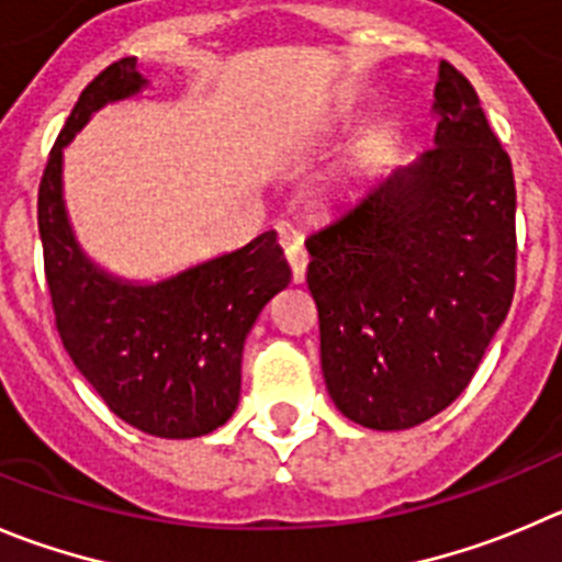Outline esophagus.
Segmentation results:
<instances>
[{"label": "esophagus", "instance_id": "34e87169", "mask_svg": "<svg viewBox=\"0 0 562 562\" xmlns=\"http://www.w3.org/2000/svg\"><path fill=\"white\" fill-rule=\"evenodd\" d=\"M285 257H288V266H291V277L293 282H305V271H307V251L302 249L299 240H291L285 244Z\"/></svg>", "mask_w": 562, "mask_h": 562}]
</instances>
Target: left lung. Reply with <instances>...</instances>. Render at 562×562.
<instances>
[{"label":"left lung","mask_w":562,"mask_h":562,"mask_svg":"<svg viewBox=\"0 0 562 562\" xmlns=\"http://www.w3.org/2000/svg\"><path fill=\"white\" fill-rule=\"evenodd\" d=\"M435 146L307 235L322 371L369 429L447 411L516 291V180L474 86L440 63Z\"/></svg>","instance_id":"left-lung-1"}]
</instances>
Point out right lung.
<instances>
[{
    "label": "right lung",
    "instance_id": "add662e5",
    "mask_svg": "<svg viewBox=\"0 0 562 562\" xmlns=\"http://www.w3.org/2000/svg\"><path fill=\"white\" fill-rule=\"evenodd\" d=\"M144 86L135 57L110 63L52 146L38 188L46 285L63 346L104 405L140 432L199 438L238 407L244 340L291 269L271 229L157 285L113 280L82 255L63 207V146L102 104Z\"/></svg>",
    "mask_w": 562,
    "mask_h": 562
}]
</instances>
